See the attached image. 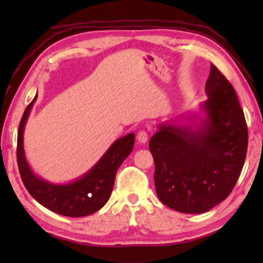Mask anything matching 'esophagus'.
<instances>
[{
  "label": "esophagus",
  "mask_w": 263,
  "mask_h": 263,
  "mask_svg": "<svg viewBox=\"0 0 263 263\" xmlns=\"http://www.w3.org/2000/svg\"><path fill=\"white\" fill-rule=\"evenodd\" d=\"M148 137H149L148 132L143 130V131H140V132L138 133L137 139H138V141L140 142V143H146L148 141Z\"/></svg>",
  "instance_id": "esophagus-1"
}]
</instances>
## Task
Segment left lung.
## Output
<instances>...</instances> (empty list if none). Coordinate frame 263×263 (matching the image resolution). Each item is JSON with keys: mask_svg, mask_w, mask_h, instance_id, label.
<instances>
[{"mask_svg": "<svg viewBox=\"0 0 263 263\" xmlns=\"http://www.w3.org/2000/svg\"><path fill=\"white\" fill-rule=\"evenodd\" d=\"M198 110L158 124L149 141L155 186L165 205L202 214L233 191L248 150V127L233 86L214 64Z\"/></svg>", "mask_w": 263, "mask_h": 263, "instance_id": "obj_1", "label": "left lung"}]
</instances>
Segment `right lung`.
Here are the masks:
<instances>
[{"instance_id": "right-lung-1", "label": "right lung", "mask_w": 263, "mask_h": 263, "mask_svg": "<svg viewBox=\"0 0 263 263\" xmlns=\"http://www.w3.org/2000/svg\"><path fill=\"white\" fill-rule=\"evenodd\" d=\"M37 93L27 106L18 130L16 159L21 180L37 202L59 215L85 217L98 211L107 202L114 186L115 175L135 146V133L119 138L90 170L68 183H53L33 173L26 158L24 132Z\"/></svg>"}]
</instances>
